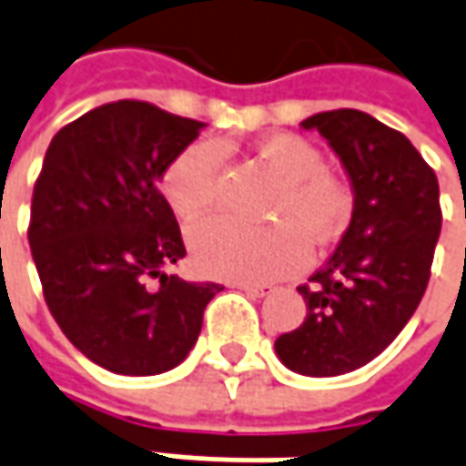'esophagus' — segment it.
Masks as SVG:
<instances>
[{
	"label": "esophagus",
	"instance_id": "34e87169",
	"mask_svg": "<svg viewBox=\"0 0 466 466\" xmlns=\"http://www.w3.org/2000/svg\"><path fill=\"white\" fill-rule=\"evenodd\" d=\"M237 289H239V291H245V294L252 299H263L276 291V286H270V283H239Z\"/></svg>",
	"mask_w": 466,
	"mask_h": 466
}]
</instances>
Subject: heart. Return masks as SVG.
<instances>
[{
	"mask_svg": "<svg viewBox=\"0 0 466 466\" xmlns=\"http://www.w3.org/2000/svg\"><path fill=\"white\" fill-rule=\"evenodd\" d=\"M258 159L281 190L270 208L265 229H248L227 218H208L187 232V248L196 268L224 281L258 283L286 279L307 268L312 242H325L343 229L353 211L350 187L325 172V159L307 138L279 134L258 144ZM221 147L193 141L169 159L162 172V193L172 211L198 218L217 201Z\"/></svg>",
	"mask_w": 466,
	"mask_h": 466,
	"instance_id": "obj_1",
	"label": "heart"
}]
</instances>
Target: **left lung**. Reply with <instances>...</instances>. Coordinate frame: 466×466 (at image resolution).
<instances>
[{"instance_id":"left-lung-1","label":"left lung","mask_w":466,"mask_h":466,"mask_svg":"<svg viewBox=\"0 0 466 466\" xmlns=\"http://www.w3.org/2000/svg\"><path fill=\"white\" fill-rule=\"evenodd\" d=\"M338 154L353 187V217L338 249L307 286V317L276 340L286 369L338 377L392 343L418 309L441 234L439 180L408 137L361 110L301 121Z\"/></svg>"}]
</instances>
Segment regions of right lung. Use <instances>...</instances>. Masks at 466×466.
<instances>
[{"instance_id":"obj_1","label":"right lung","mask_w":466,"mask_h":466,"mask_svg":"<svg viewBox=\"0 0 466 466\" xmlns=\"http://www.w3.org/2000/svg\"><path fill=\"white\" fill-rule=\"evenodd\" d=\"M206 123L138 100L58 131L30 211V249L64 335L113 374L154 377L185 361L218 283L167 273L185 255L162 172Z\"/></svg>"}]
</instances>
